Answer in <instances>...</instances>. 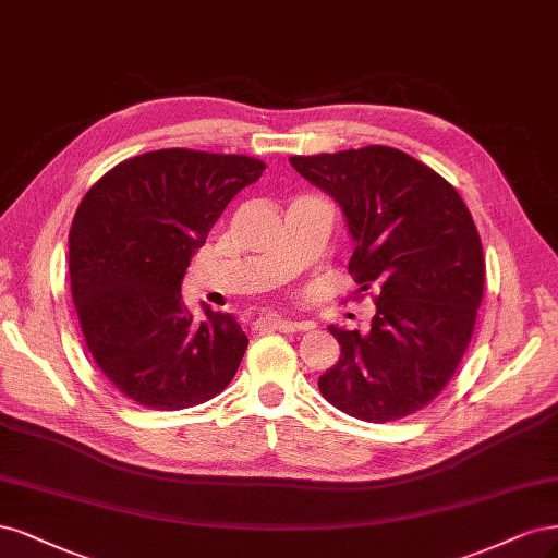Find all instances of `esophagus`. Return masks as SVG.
I'll use <instances>...</instances> for the list:
<instances>
[{"label":"esophagus","mask_w":558,"mask_h":558,"mask_svg":"<svg viewBox=\"0 0 558 558\" xmlns=\"http://www.w3.org/2000/svg\"><path fill=\"white\" fill-rule=\"evenodd\" d=\"M255 329L257 331H296L301 329V325H296V322H290V319H282V317H259L255 322Z\"/></svg>","instance_id":"obj_1"}]
</instances>
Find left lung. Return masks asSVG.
I'll list each match as a JSON object with an SVG mask.
<instances>
[{
    "instance_id": "1",
    "label": "left lung",
    "mask_w": 558,
    "mask_h": 558,
    "mask_svg": "<svg viewBox=\"0 0 558 558\" xmlns=\"http://www.w3.org/2000/svg\"><path fill=\"white\" fill-rule=\"evenodd\" d=\"M345 215L350 274L373 290L371 331L329 327L340 359L319 375L331 405L393 422L434 401L471 343L484 290L471 210L442 175L389 146L290 157Z\"/></svg>"
}]
</instances>
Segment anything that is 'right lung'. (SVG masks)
<instances>
[{
  "label": "right lung",
  "instance_id": "add662e5",
  "mask_svg": "<svg viewBox=\"0 0 558 558\" xmlns=\"http://www.w3.org/2000/svg\"><path fill=\"white\" fill-rule=\"evenodd\" d=\"M264 161L167 148L120 161L89 187L69 229L71 296L85 345L132 401L183 410L236 375L247 336L229 313L185 305L192 255Z\"/></svg>",
  "mask_w": 558,
  "mask_h": 558
}]
</instances>
